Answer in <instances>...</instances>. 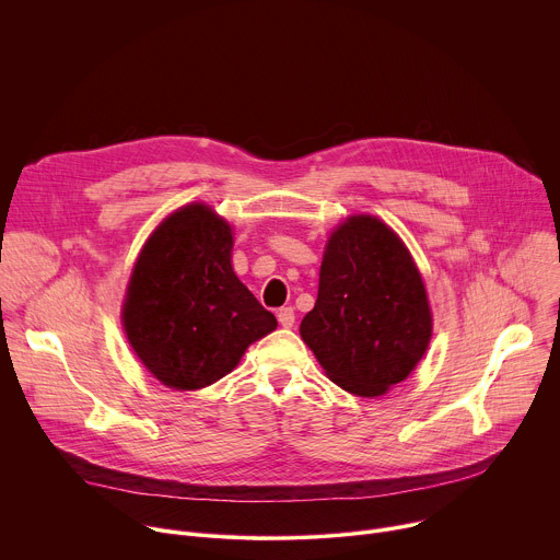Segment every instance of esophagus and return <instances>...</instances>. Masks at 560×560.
I'll return each instance as SVG.
<instances>
[{
	"instance_id": "esophagus-1",
	"label": "esophagus",
	"mask_w": 560,
	"mask_h": 560,
	"mask_svg": "<svg viewBox=\"0 0 560 560\" xmlns=\"http://www.w3.org/2000/svg\"><path fill=\"white\" fill-rule=\"evenodd\" d=\"M277 318H279V324H281L283 328H292V326H294V310H292V307H281V310L277 312Z\"/></svg>"
}]
</instances>
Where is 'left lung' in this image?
Masks as SVG:
<instances>
[{
	"mask_svg": "<svg viewBox=\"0 0 560 560\" xmlns=\"http://www.w3.org/2000/svg\"><path fill=\"white\" fill-rule=\"evenodd\" d=\"M299 330L330 381L357 396L383 394L421 361L432 337L428 294L383 221L350 217L332 232Z\"/></svg>",
	"mask_w": 560,
	"mask_h": 560,
	"instance_id": "obj_1",
	"label": "left lung"
}]
</instances>
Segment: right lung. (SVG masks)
Masks as SVG:
<instances>
[{"label":"right lung","instance_id":"add662e5","mask_svg":"<svg viewBox=\"0 0 560 560\" xmlns=\"http://www.w3.org/2000/svg\"><path fill=\"white\" fill-rule=\"evenodd\" d=\"M232 230L208 206L171 214L145 242L126 294L124 328L143 365L168 387L212 385L277 318L236 279Z\"/></svg>","mask_w":560,"mask_h":560}]
</instances>
